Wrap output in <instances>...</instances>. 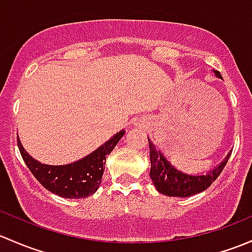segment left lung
Wrapping results in <instances>:
<instances>
[{
    "label": "left lung",
    "mask_w": 252,
    "mask_h": 252,
    "mask_svg": "<svg viewBox=\"0 0 252 252\" xmlns=\"http://www.w3.org/2000/svg\"><path fill=\"white\" fill-rule=\"evenodd\" d=\"M214 72L217 77L222 78L219 71H214ZM148 146H150L151 159V180L153 181L158 192L164 195H169V197H190V195H194L209 189L223 170L232 153L229 152L226 159L206 175H189L174 168L165 159L163 153L156 148V145L150 139H148Z\"/></svg>",
    "instance_id": "1"
}]
</instances>
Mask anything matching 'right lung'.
I'll list each match as a JSON object with an SVG mask.
<instances>
[{
    "label": "right lung",
    "mask_w": 252,
    "mask_h": 252,
    "mask_svg": "<svg viewBox=\"0 0 252 252\" xmlns=\"http://www.w3.org/2000/svg\"><path fill=\"white\" fill-rule=\"evenodd\" d=\"M124 133L126 131L121 130L89 156L66 165H48L33 159L24 150L19 137L18 147L28 168L44 189L59 197L79 199L94 194L99 189L105 170L106 156L112 152Z\"/></svg>",
    "instance_id": "1"
}]
</instances>
